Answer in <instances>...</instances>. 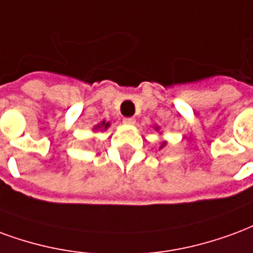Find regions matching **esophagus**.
Listing matches in <instances>:
<instances>
[{"instance_id":"obj_1","label":"esophagus","mask_w":253,"mask_h":253,"mask_svg":"<svg viewBox=\"0 0 253 253\" xmlns=\"http://www.w3.org/2000/svg\"><path fill=\"white\" fill-rule=\"evenodd\" d=\"M123 123L126 125H133L134 123H136V120H134V117H125V119L123 120Z\"/></svg>"}]
</instances>
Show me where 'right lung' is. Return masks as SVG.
<instances>
[{"instance_id": "add662e5", "label": "right lung", "mask_w": 253, "mask_h": 253, "mask_svg": "<svg viewBox=\"0 0 253 253\" xmlns=\"http://www.w3.org/2000/svg\"><path fill=\"white\" fill-rule=\"evenodd\" d=\"M101 126H104V128L106 129V128H108V126H109V123H106V124H105V123H102V125H101ZM101 126H99V125H98L97 128H101Z\"/></svg>"}]
</instances>
